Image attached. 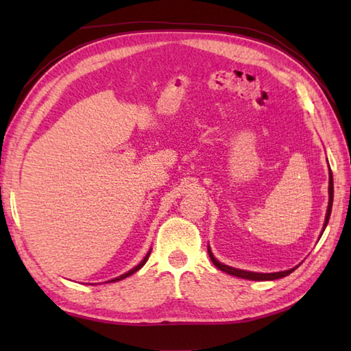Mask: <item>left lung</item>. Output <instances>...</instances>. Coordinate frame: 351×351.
Wrapping results in <instances>:
<instances>
[{
    "mask_svg": "<svg viewBox=\"0 0 351 351\" xmlns=\"http://www.w3.org/2000/svg\"><path fill=\"white\" fill-rule=\"evenodd\" d=\"M332 204H333V176H332V170L329 167V205H327V211H326V219H324V225L322 229V234H319V238H322L324 229L327 226V223H329L330 219V213H332ZM208 253H210V258L213 261V264L219 268V270L225 271L228 274H232L237 276V278H241V279H249V280H276V279H280V278H285V276L293 273L297 267L294 268H289V270L285 271H276V273H256V271H247V270H240V268H234V267H229L226 264H221L220 261L215 259V256L213 255V252L210 249V245H208Z\"/></svg>",
    "mask_w": 351,
    "mask_h": 351,
    "instance_id": "obj_1",
    "label": "left lung"
}]
</instances>
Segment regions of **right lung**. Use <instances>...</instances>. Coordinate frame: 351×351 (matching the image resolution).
Instances as JSON below:
<instances>
[{
	"label": "right lung",
	"instance_id": "1",
	"mask_svg": "<svg viewBox=\"0 0 351 351\" xmlns=\"http://www.w3.org/2000/svg\"><path fill=\"white\" fill-rule=\"evenodd\" d=\"M149 255H151V250H149V252H147V255H146V256H145L143 259H141V263H140L138 265H136V267H134V268H131V270H130V271H126V273H123L122 276H117V278H114V279H111V280H108V282H117V280H122V279H125V278H128V276L134 274V273H136V271H138V270H140V268H141V267H143V265L146 264V261H147Z\"/></svg>",
	"mask_w": 351,
	"mask_h": 351
}]
</instances>
